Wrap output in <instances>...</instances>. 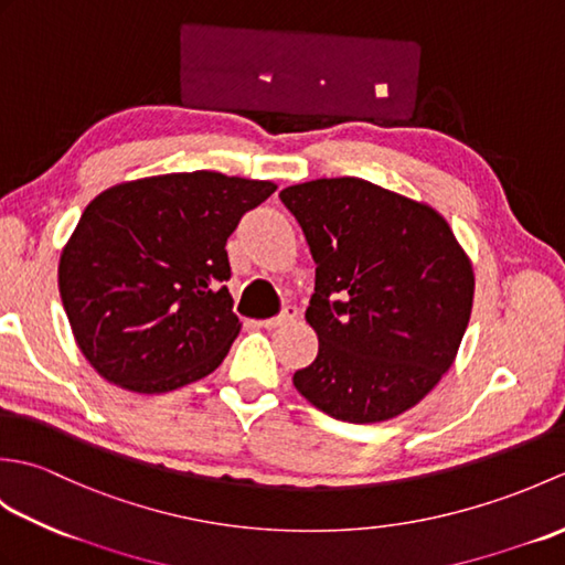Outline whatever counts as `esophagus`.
I'll return each mask as SVG.
<instances>
[{"label":"esophagus","instance_id":"1","mask_svg":"<svg viewBox=\"0 0 565 565\" xmlns=\"http://www.w3.org/2000/svg\"><path fill=\"white\" fill-rule=\"evenodd\" d=\"M296 308L294 306H286L284 310H281V316L279 318H271V320H264L262 326L267 328V330H276V328H286V326H291V322L296 320Z\"/></svg>","mask_w":565,"mask_h":565}]
</instances>
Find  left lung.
<instances>
[{"mask_svg": "<svg viewBox=\"0 0 565 565\" xmlns=\"http://www.w3.org/2000/svg\"><path fill=\"white\" fill-rule=\"evenodd\" d=\"M279 199L316 262L306 310L316 362L294 386L354 425L411 411L451 369L473 308V264L423 201L359 177L286 186Z\"/></svg>", "mask_w": 565, "mask_h": 565, "instance_id": "8db88e82", "label": "left lung"}]
</instances>
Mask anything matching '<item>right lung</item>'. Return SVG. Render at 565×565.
Returning a JSON list of instances; mask_svg holds the SVG:
<instances>
[{"mask_svg":"<svg viewBox=\"0 0 565 565\" xmlns=\"http://www.w3.org/2000/svg\"><path fill=\"white\" fill-rule=\"evenodd\" d=\"M274 182L174 172L109 186L60 252L72 334L102 379L170 393L213 374L243 322L233 313L225 243Z\"/></svg>","mask_w":565,"mask_h":565,"instance_id":"add662e5","label":"right lung"}]
</instances>
